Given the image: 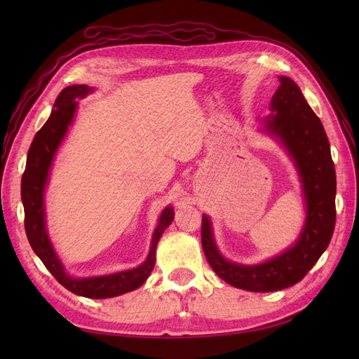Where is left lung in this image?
I'll return each mask as SVG.
<instances>
[{
  "label": "left lung",
  "mask_w": 359,
  "mask_h": 359,
  "mask_svg": "<svg viewBox=\"0 0 359 359\" xmlns=\"http://www.w3.org/2000/svg\"><path fill=\"white\" fill-rule=\"evenodd\" d=\"M264 130L287 149L298 169L306 201V224L298 241L259 265L224 259L215 245L211 220L202 215V247L214 273L226 283L250 292H273L301 281L327 250L335 226V169L327 133L299 86L280 76Z\"/></svg>",
  "instance_id": "obj_1"
}]
</instances>
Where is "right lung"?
<instances>
[{"label": "right lung", "mask_w": 359, "mask_h": 359, "mask_svg": "<svg viewBox=\"0 0 359 359\" xmlns=\"http://www.w3.org/2000/svg\"><path fill=\"white\" fill-rule=\"evenodd\" d=\"M90 93H93V88L86 85H72L60 93L49 119L32 139L27 156L22 184H20V194H22L25 211V232L28 241L34 253L49 269V273L58 280V283L73 292L74 295L103 299L123 295V293L132 292L145 283L156 264L157 243L163 231L173 220V210L172 206H168L161 212L158 224L153 233L148 257L140 266L109 276L88 278H74L66 273L46 232L45 201H43V198H45V187L53 156H55L60 144L66 136L69 126L73 121L76 107H78L76 99H83Z\"/></svg>", "instance_id": "right-lung-1"}]
</instances>
